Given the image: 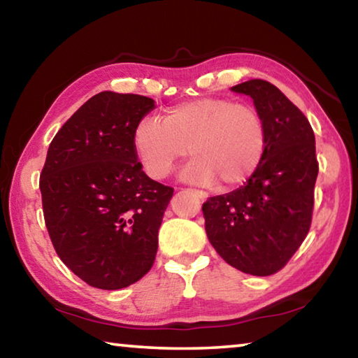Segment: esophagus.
<instances>
[{
  "label": "esophagus",
  "instance_id": "esophagus-1",
  "mask_svg": "<svg viewBox=\"0 0 358 358\" xmlns=\"http://www.w3.org/2000/svg\"><path fill=\"white\" fill-rule=\"evenodd\" d=\"M192 192H194V194L199 197L201 201H206L207 199V192H203V191H192Z\"/></svg>",
  "mask_w": 358,
  "mask_h": 358
}]
</instances>
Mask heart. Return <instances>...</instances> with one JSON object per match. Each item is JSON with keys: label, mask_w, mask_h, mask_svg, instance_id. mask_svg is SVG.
<instances>
[{"label": "heart", "mask_w": 358, "mask_h": 358, "mask_svg": "<svg viewBox=\"0 0 358 358\" xmlns=\"http://www.w3.org/2000/svg\"><path fill=\"white\" fill-rule=\"evenodd\" d=\"M134 151L151 178H166L188 155L181 170L188 183L221 189L252 178L263 161L266 126L257 108L231 99L203 97L169 108L162 121L145 117L134 130Z\"/></svg>", "instance_id": "obj_1"}]
</instances>
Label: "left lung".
Masks as SVG:
<instances>
[{"mask_svg":"<svg viewBox=\"0 0 358 358\" xmlns=\"http://www.w3.org/2000/svg\"><path fill=\"white\" fill-rule=\"evenodd\" d=\"M231 90L252 97L266 126V150L250 180L203 203L206 232L232 268L271 275L288 263L310 228L319 173L314 130L268 81L252 79Z\"/></svg>","mask_w":358,"mask_h":358,"instance_id":"8db88e82","label":"left lung"}]
</instances>
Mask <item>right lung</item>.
Here are the masks:
<instances>
[{
	"instance_id": "add662e5",
	"label": "right lung",
	"mask_w": 358,
	"mask_h": 358,
	"mask_svg": "<svg viewBox=\"0 0 358 358\" xmlns=\"http://www.w3.org/2000/svg\"><path fill=\"white\" fill-rule=\"evenodd\" d=\"M152 110L150 97L105 90L49 145L39 178L46 228L60 259L90 287H129L155 263L173 189L141 170L132 141Z\"/></svg>"
}]
</instances>
